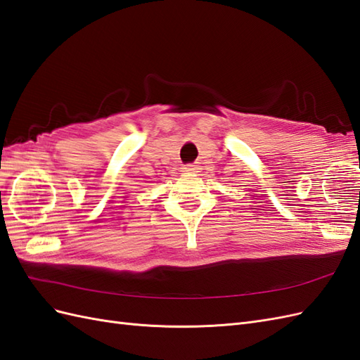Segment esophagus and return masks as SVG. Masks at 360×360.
<instances>
[{"label": "esophagus", "instance_id": "obj_1", "mask_svg": "<svg viewBox=\"0 0 360 360\" xmlns=\"http://www.w3.org/2000/svg\"><path fill=\"white\" fill-rule=\"evenodd\" d=\"M182 172H186V173H195V172H198V167H195V165H187V167L182 169Z\"/></svg>", "mask_w": 360, "mask_h": 360}]
</instances>
